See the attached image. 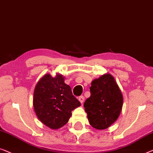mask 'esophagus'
Masks as SVG:
<instances>
[{
    "mask_svg": "<svg viewBox=\"0 0 153 153\" xmlns=\"http://www.w3.org/2000/svg\"><path fill=\"white\" fill-rule=\"evenodd\" d=\"M78 100H79V102H80L81 103H83L84 100H85V97H84L83 96H80L78 98Z\"/></svg>",
    "mask_w": 153,
    "mask_h": 153,
    "instance_id": "obj_1",
    "label": "esophagus"
}]
</instances>
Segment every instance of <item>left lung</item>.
Returning <instances> with one entry per match:
<instances>
[{
    "label": "left lung",
    "instance_id": "obj_1",
    "mask_svg": "<svg viewBox=\"0 0 153 153\" xmlns=\"http://www.w3.org/2000/svg\"><path fill=\"white\" fill-rule=\"evenodd\" d=\"M91 96L84 103L89 122L93 128L105 130L119 118L123 98L111 75H102L92 81Z\"/></svg>",
    "mask_w": 153,
    "mask_h": 153
}]
</instances>
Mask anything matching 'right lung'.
<instances>
[{"label":"right lung","instance_id":"1","mask_svg":"<svg viewBox=\"0 0 153 153\" xmlns=\"http://www.w3.org/2000/svg\"><path fill=\"white\" fill-rule=\"evenodd\" d=\"M81 103L73 95L64 77L57 74L53 77L46 74L36 84L34 91L33 106L38 119L53 130L67 123L71 111Z\"/></svg>","mask_w":153,"mask_h":153}]
</instances>
